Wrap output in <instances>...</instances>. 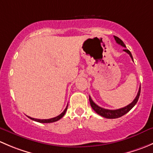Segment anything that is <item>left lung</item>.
I'll return each instance as SVG.
<instances>
[{"label":"left lung","mask_w":153,"mask_h":153,"mask_svg":"<svg viewBox=\"0 0 153 153\" xmlns=\"http://www.w3.org/2000/svg\"><path fill=\"white\" fill-rule=\"evenodd\" d=\"M114 38H115V41L117 42V44H120V45L122 46V47H126V46H125L124 42H123V41H121L119 38H118V37H116V36H114ZM124 52H126V53L129 54V56L131 57L132 60L133 61V58H132V54H131L130 51L128 50V49H124ZM140 93H141V86L139 87V90H138V94H137L136 97H135V99L133 100V101H132L131 104H129V105H127V106H124V107L121 108V109H104V108H102V107H101V106L97 105V104H95L93 101H92L90 96H89V103H90L91 106H92V108L93 109V110L95 111L96 113H98V115H100L101 116H102V117H104V118H111V119H112V118H120V117L123 116V115H124L125 114L127 113V112H129V111L130 110V109H132V108L133 107L135 104H136V103L138 102V98H139V96H140Z\"/></svg>","instance_id":"left-lung-1"}]
</instances>
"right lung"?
Wrapping results in <instances>:
<instances>
[{
  "instance_id": "1",
  "label": "right lung",
  "mask_w": 153,
  "mask_h": 153,
  "mask_svg": "<svg viewBox=\"0 0 153 153\" xmlns=\"http://www.w3.org/2000/svg\"><path fill=\"white\" fill-rule=\"evenodd\" d=\"M67 106H67V107H66V109H64V112H62L61 114H60L59 115H58L57 117H55V118H49V119H37V118H31V117H29L30 119L33 120V121H37V122H39V123H52V122H55V121H58V120L61 119V118H62L63 116H64V115H65L66 112H67Z\"/></svg>"
}]
</instances>
